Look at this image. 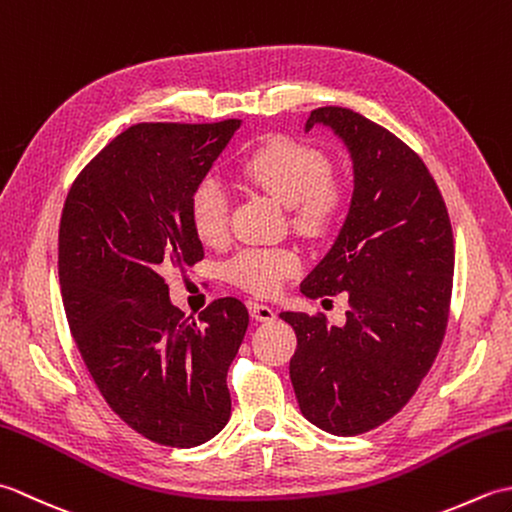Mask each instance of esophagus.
Segmentation results:
<instances>
[{
  "instance_id": "obj_1",
  "label": "esophagus",
  "mask_w": 512,
  "mask_h": 512,
  "mask_svg": "<svg viewBox=\"0 0 512 512\" xmlns=\"http://www.w3.org/2000/svg\"><path fill=\"white\" fill-rule=\"evenodd\" d=\"M250 317L257 321H273L275 319V310L266 306V303H250Z\"/></svg>"
}]
</instances>
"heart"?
<instances>
[{
  "label": "heart",
  "instance_id": "b5f03b06",
  "mask_svg": "<svg viewBox=\"0 0 512 512\" xmlns=\"http://www.w3.org/2000/svg\"><path fill=\"white\" fill-rule=\"evenodd\" d=\"M246 187L288 206L301 235L323 237L345 211L347 184L330 171L321 149L290 138H273L239 165ZM228 193L213 178L202 180L189 200V222L200 242L217 246L228 235ZM299 270L297 253L286 248H246L228 264V277L255 295L270 297Z\"/></svg>",
  "mask_w": 512,
  "mask_h": 512
}]
</instances>
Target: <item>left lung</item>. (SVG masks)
Masks as SVG:
<instances>
[{"mask_svg":"<svg viewBox=\"0 0 512 512\" xmlns=\"http://www.w3.org/2000/svg\"><path fill=\"white\" fill-rule=\"evenodd\" d=\"M350 151L354 193L332 248L303 279L310 299L347 292L345 325L281 312L297 334L290 380L299 409L334 436H358L407 405L447 332L453 231L436 180L385 127L345 107H319Z\"/></svg>","mask_w":512,"mask_h":512,"instance_id":"8db88e82","label":"left lung"}]
</instances>
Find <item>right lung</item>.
Returning <instances> with one entry per match:
<instances>
[{"mask_svg": "<svg viewBox=\"0 0 512 512\" xmlns=\"http://www.w3.org/2000/svg\"><path fill=\"white\" fill-rule=\"evenodd\" d=\"M239 125H132L63 204L59 284L74 343L116 416L165 447H198L231 418L226 374L248 310L224 297L195 321L171 303L165 275L204 257L189 200Z\"/></svg>", "mask_w": 512, "mask_h": 512, "instance_id": "obj_1", "label": "right lung"}]
</instances>
